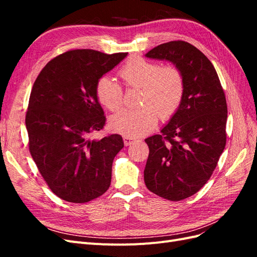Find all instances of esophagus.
<instances>
[{"label":"esophagus","mask_w":257,"mask_h":257,"mask_svg":"<svg viewBox=\"0 0 257 257\" xmlns=\"http://www.w3.org/2000/svg\"><path fill=\"white\" fill-rule=\"evenodd\" d=\"M123 141H124V145L125 146H130L134 143L135 139L132 138V137H128V136H124L123 137Z\"/></svg>","instance_id":"esophagus-1"}]
</instances>
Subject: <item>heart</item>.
Listing matches in <instances>:
<instances>
[{
    "instance_id": "heart-1",
    "label": "heart",
    "mask_w": 257,
    "mask_h": 257,
    "mask_svg": "<svg viewBox=\"0 0 257 257\" xmlns=\"http://www.w3.org/2000/svg\"><path fill=\"white\" fill-rule=\"evenodd\" d=\"M119 75L130 87L142 89L141 104L144 106L135 110L123 109L111 116L110 127L118 133L130 137L149 133L157 125L159 114L162 119H168L181 104L184 80L175 65L161 66L158 62L134 57L122 66ZM95 93L98 102L110 111L122 106V89L111 77H100Z\"/></svg>"
}]
</instances>
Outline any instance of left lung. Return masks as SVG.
Instances as JSON below:
<instances>
[{"instance_id":"obj_1","label":"left lung","mask_w":257,"mask_h":257,"mask_svg":"<svg viewBox=\"0 0 257 257\" xmlns=\"http://www.w3.org/2000/svg\"><path fill=\"white\" fill-rule=\"evenodd\" d=\"M146 57L172 62L183 75L178 110L161 135L145 139L149 147L146 186L160 197L179 201L197 193L216 167L226 145V98L214 66L193 45L165 43Z\"/></svg>"}]
</instances>
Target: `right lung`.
Listing matches in <instances>:
<instances>
[{
  "mask_svg": "<svg viewBox=\"0 0 257 257\" xmlns=\"http://www.w3.org/2000/svg\"><path fill=\"white\" fill-rule=\"evenodd\" d=\"M127 52L76 49L49 61L33 84L26 115L29 149L49 189L69 203H88L109 189L121 135L91 139L106 122L97 80Z\"/></svg>",
  "mask_w": 257,
  "mask_h": 257,
  "instance_id": "1",
  "label": "right lung"
}]
</instances>
